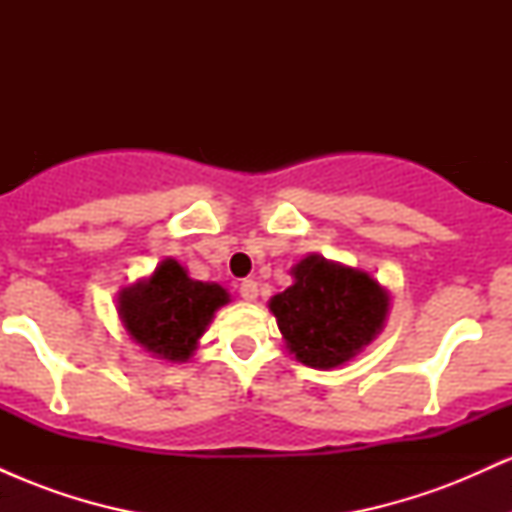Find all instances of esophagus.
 <instances>
[{"mask_svg":"<svg viewBox=\"0 0 512 512\" xmlns=\"http://www.w3.org/2000/svg\"><path fill=\"white\" fill-rule=\"evenodd\" d=\"M238 293L245 298V301H255V298H257V284H255V281H252V279L240 281Z\"/></svg>","mask_w":512,"mask_h":512,"instance_id":"obj_1","label":"esophagus"}]
</instances>
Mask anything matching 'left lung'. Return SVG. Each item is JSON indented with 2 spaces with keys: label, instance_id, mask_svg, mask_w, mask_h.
<instances>
[{
  "label": "left lung",
  "instance_id": "8db88e82",
  "mask_svg": "<svg viewBox=\"0 0 512 512\" xmlns=\"http://www.w3.org/2000/svg\"><path fill=\"white\" fill-rule=\"evenodd\" d=\"M291 274L296 284L274 296L269 310L305 366H342L383 330L390 298L366 272L310 255Z\"/></svg>",
  "mask_w": 512,
  "mask_h": 512
}]
</instances>
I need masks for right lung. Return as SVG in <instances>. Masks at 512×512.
I'll list each match as a JSON object with an SVG mask.
<instances>
[{"instance_id":"1","label":"right lung","mask_w":512,"mask_h":512,"mask_svg":"<svg viewBox=\"0 0 512 512\" xmlns=\"http://www.w3.org/2000/svg\"><path fill=\"white\" fill-rule=\"evenodd\" d=\"M129 337L166 361H185L214 317L228 303L226 289L187 276L175 260L161 262L149 281L122 289L117 301Z\"/></svg>"}]
</instances>
